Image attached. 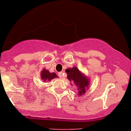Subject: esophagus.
Returning a JSON list of instances; mask_svg holds the SVG:
<instances>
[{
    "label": "esophagus",
    "instance_id": "1",
    "mask_svg": "<svg viewBox=\"0 0 131 131\" xmlns=\"http://www.w3.org/2000/svg\"><path fill=\"white\" fill-rule=\"evenodd\" d=\"M58 76H59V77H60V79H62V77H63V73H62V72H59V73H58Z\"/></svg>",
    "mask_w": 131,
    "mask_h": 131
}]
</instances>
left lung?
I'll return each instance as SVG.
<instances>
[{
	"instance_id": "obj_1",
	"label": "left lung",
	"mask_w": 131,
	"mask_h": 131,
	"mask_svg": "<svg viewBox=\"0 0 131 131\" xmlns=\"http://www.w3.org/2000/svg\"><path fill=\"white\" fill-rule=\"evenodd\" d=\"M67 73V78L73 82L78 87L79 95L84 94L85 92V88H88L89 85V81L79 71L78 69L74 67L73 69H68L66 70Z\"/></svg>"
}]
</instances>
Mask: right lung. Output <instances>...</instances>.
<instances>
[{"label":"right lung","mask_w":131,"mask_h":131,"mask_svg":"<svg viewBox=\"0 0 131 131\" xmlns=\"http://www.w3.org/2000/svg\"><path fill=\"white\" fill-rule=\"evenodd\" d=\"M56 77H57V75L55 74V73H49V71L46 69H43L41 72V78L42 80H43V81H50Z\"/></svg>","instance_id":"1"}]
</instances>
